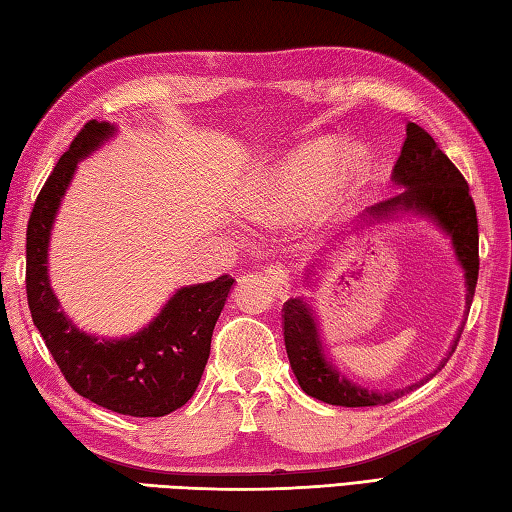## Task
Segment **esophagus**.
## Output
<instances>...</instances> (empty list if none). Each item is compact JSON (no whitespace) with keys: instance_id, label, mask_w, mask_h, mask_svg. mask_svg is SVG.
<instances>
[{"instance_id":"obj_1","label":"esophagus","mask_w":512,"mask_h":512,"mask_svg":"<svg viewBox=\"0 0 512 512\" xmlns=\"http://www.w3.org/2000/svg\"><path fill=\"white\" fill-rule=\"evenodd\" d=\"M265 278L269 281V285H272V292L278 296V298H287L289 294H292V276H289V269L283 267V265H269L263 269Z\"/></svg>"}]
</instances>
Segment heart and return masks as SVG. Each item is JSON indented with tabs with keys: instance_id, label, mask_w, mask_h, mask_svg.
I'll return each mask as SVG.
<instances>
[{
	"instance_id": "heart-1",
	"label": "heart",
	"mask_w": 512,
	"mask_h": 512,
	"mask_svg": "<svg viewBox=\"0 0 512 512\" xmlns=\"http://www.w3.org/2000/svg\"><path fill=\"white\" fill-rule=\"evenodd\" d=\"M334 156L336 144L325 140L314 142L310 147L292 153L283 162L281 171H278L281 173V187L287 191V196H301L307 185L323 178L326 171L330 170ZM330 171L325 178L323 200L327 207L336 209L343 207L356 194V189H359L363 173V151L359 147H347Z\"/></svg>"
}]
</instances>
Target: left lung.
Returning a JSON list of instances; mask_svg holds the SVG:
<instances>
[{"label":"left lung","instance_id":"obj_1","mask_svg":"<svg viewBox=\"0 0 512 512\" xmlns=\"http://www.w3.org/2000/svg\"><path fill=\"white\" fill-rule=\"evenodd\" d=\"M392 180L403 187L401 194L370 207L363 223L390 218L394 214H414L430 218L432 223L446 231L459 265L464 269L466 312H470L479 276V231L477 209L475 202H472L468 182L452 165L446 153L439 149V144L432 140L430 133L414 122H408L406 127V142H403L401 156L392 169ZM464 325L466 321L461 323L457 339L452 341L446 359L426 379L406 385L401 390L376 392L356 385L327 361L314 310L305 298H289L283 305L285 350L298 385L305 394L318 401L345 408L385 406V403L397 401L403 394L417 390L419 385L432 379L448 363L457 341L461 339V332H464Z\"/></svg>","mask_w":512,"mask_h":512}]
</instances>
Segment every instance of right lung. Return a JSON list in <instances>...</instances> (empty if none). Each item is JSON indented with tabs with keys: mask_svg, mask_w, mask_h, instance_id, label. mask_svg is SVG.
I'll list each match as a JSON object with an SVG mask.
<instances>
[{
	"mask_svg": "<svg viewBox=\"0 0 512 512\" xmlns=\"http://www.w3.org/2000/svg\"><path fill=\"white\" fill-rule=\"evenodd\" d=\"M115 127L91 120L44 182L26 229V296L33 323L71 388L98 406L129 417H165L194 397L223 312L231 276L180 287L153 321L122 339L75 327L48 283V240L77 162L109 140Z\"/></svg>",
	"mask_w": 512,
	"mask_h": 512,
	"instance_id": "right-lung-1",
	"label": "right lung"
}]
</instances>
